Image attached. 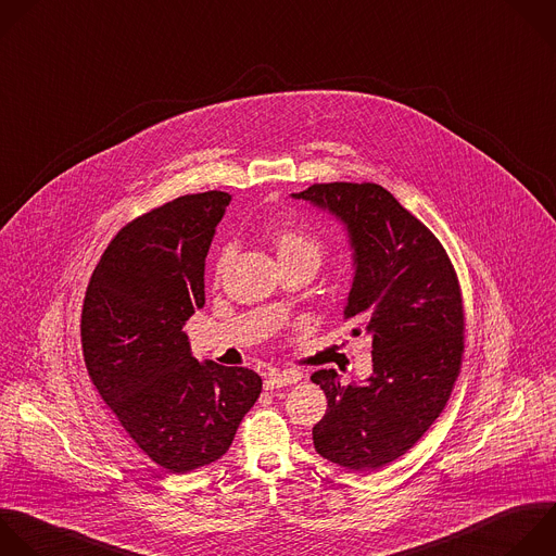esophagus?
<instances>
[{"instance_id":"34e87169","label":"esophagus","mask_w":556,"mask_h":556,"mask_svg":"<svg viewBox=\"0 0 556 556\" xmlns=\"http://www.w3.org/2000/svg\"><path fill=\"white\" fill-rule=\"evenodd\" d=\"M301 378H299V374H294V371H283V374H270V376H266V380H264V389L266 391H275V389H283V387H292V384H296Z\"/></svg>"}]
</instances>
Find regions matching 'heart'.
Wrapping results in <instances>:
<instances>
[{
  "label": "heart",
  "mask_w": 556,
  "mask_h": 556,
  "mask_svg": "<svg viewBox=\"0 0 556 556\" xmlns=\"http://www.w3.org/2000/svg\"><path fill=\"white\" fill-rule=\"evenodd\" d=\"M273 247H275V253L279 257V264L283 262H292V260H309L318 266L320 257H323V244L316 236L303 231V229H296V227H281V229H275L273 231ZM231 260V251L225 249L218 260H216V279L225 273L227 264Z\"/></svg>",
  "instance_id": "1"
}]
</instances>
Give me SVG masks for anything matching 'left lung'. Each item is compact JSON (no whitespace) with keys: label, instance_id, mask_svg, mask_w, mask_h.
<instances>
[{"label":"left lung","instance_id":"8db88e82","mask_svg":"<svg viewBox=\"0 0 556 556\" xmlns=\"http://www.w3.org/2000/svg\"><path fill=\"white\" fill-rule=\"evenodd\" d=\"M292 199L346 229L353 281L344 318L374 338V376L342 387L316 371L327 413L314 426L316 452L353 471L404 456L439 419L460 374L465 316L454 266L434 238L376 182H316Z\"/></svg>","mask_w":556,"mask_h":556}]
</instances>
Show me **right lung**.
Returning <instances> with one entry per match:
<instances>
[{"label": "right lung", "instance_id": "1", "mask_svg": "<svg viewBox=\"0 0 556 556\" xmlns=\"http://www.w3.org/2000/svg\"><path fill=\"white\" fill-rule=\"evenodd\" d=\"M229 203L214 190L135 218L85 294L89 378L135 445L169 473L218 460L262 393L251 368L199 362L182 331L205 305V257Z\"/></svg>", "mask_w": 556, "mask_h": 556}]
</instances>
